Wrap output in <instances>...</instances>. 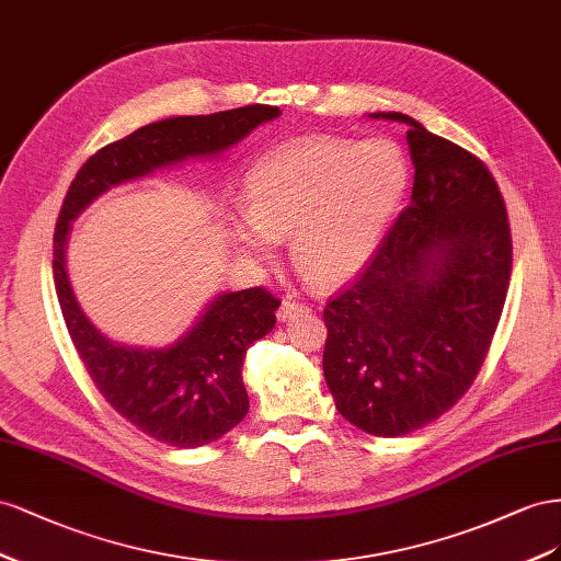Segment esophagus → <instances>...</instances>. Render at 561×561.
<instances>
[{
    "label": "esophagus",
    "mask_w": 561,
    "mask_h": 561,
    "mask_svg": "<svg viewBox=\"0 0 561 561\" xmlns=\"http://www.w3.org/2000/svg\"><path fill=\"white\" fill-rule=\"evenodd\" d=\"M308 310L310 308L302 306V302H298V300H284L282 306H279V310H277V317L282 319V322H286V319H294L296 314L308 312Z\"/></svg>",
    "instance_id": "34e87169"
}]
</instances>
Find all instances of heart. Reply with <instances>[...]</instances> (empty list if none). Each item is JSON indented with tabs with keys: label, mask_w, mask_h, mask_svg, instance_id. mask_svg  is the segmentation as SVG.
Instances as JSON below:
<instances>
[{
	"label": "heart",
	"mask_w": 561,
	"mask_h": 561,
	"mask_svg": "<svg viewBox=\"0 0 561 561\" xmlns=\"http://www.w3.org/2000/svg\"><path fill=\"white\" fill-rule=\"evenodd\" d=\"M407 185V159L388 140L289 142L249 171L247 218L230 216L228 237L253 259H267L272 244L289 239L298 275L331 289L369 263Z\"/></svg>",
	"instance_id": "heart-1"
}]
</instances>
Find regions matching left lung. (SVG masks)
Wrapping results in <instances>:
<instances>
[{"instance_id": "obj_1", "label": "left lung", "mask_w": 561, "mask_h": 561, "mask_svg": "<svg viewBox=\"0 0 561 561\" xmlns=\"http://www.w3.org/2000/svg\"><path fill=\"white\" fill-rule=\"evenodd\" d=\"M411 204L355 284L324 310V378L345 421L399 437L437 421L472 386L512 270L505 202L482 159L402 112Z\"/></svg>"}]
</instances>
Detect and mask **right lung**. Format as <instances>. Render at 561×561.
I'll return each mask as SVG.
<instances>
[{"label":"right lung","mask_w":561,"mask_h":561,"mask_svg":"<svg viewBox=\"0 0 561 561\" xmlns=\"http://www.w3.org/2000/svg\"><path fill=\"white\" fill-rule=\"evenodd\" d=\"M279 107L247 105L197 117H169L140 126L91 154L60 206L54 234V282L62 319L93 386L122 419L152 439L197 449L220 439L249 411L242 380L247 350L275 329L279 300L255 289L218 294L179 341L167 347L112 343L79 306L66 265L72 220L110 187L146 179L190 157H216Z\"/></svg>","instance_id":"right-lung-1"}]
</instances>
